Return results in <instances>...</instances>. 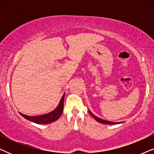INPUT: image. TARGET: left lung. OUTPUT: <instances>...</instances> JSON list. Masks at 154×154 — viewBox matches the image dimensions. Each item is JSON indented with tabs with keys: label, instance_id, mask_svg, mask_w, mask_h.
I'll return each mask as SVG.
<instances>
[{
	"label": "left lung",
	"instance_id": "1",
	"mask_svg": "<svg viewBox=\"0 0 154 154\" xmlns=\"http://www.w3.org/2000/svg\"><path fill=\"white\" fill-rule=\"evenodd\" d=\"M89 113H90V114L97 121L100 122V123H104V124H107V125H111V124H116V123H114V122H111V121H106V120L101 119H100V118L95 116H94V114H92V113L90 112V111H89ZM119 123H118V124H119Z\"/></svg>",
	"mask_w": 154,
	"mask_h": 154
}]
</instances>
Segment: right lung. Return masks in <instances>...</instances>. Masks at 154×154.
<instances>
[{
	"instance_id": "add662e5",
	"label": "right lung",
	"mask_w": 154,
	"mask_h": 154,
	"mask_svg": "<svg viewBox=\"0 0 154 154\" xmlns=\"http://www.w3.org/2000/svg\"><path fill=\"white\" fill-rule=\"evenodd\" d=\"M65 93L63 94L62 99H61L60 104L57 107L51 112L47 113V114H44L41 116H29L23 114L22 113H20L24 119H26L29 121L37 124H48L52 122L57 121L59 119V118L61 116L62 114L63 109H64V100Z\"/></svg>"
}]
</instances>
